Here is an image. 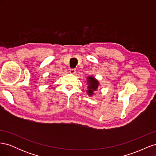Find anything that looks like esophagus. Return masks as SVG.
Returning a JSON list of instances; mask_svg holds the SVG:
<instances>
[{
    "mask_svg": "<svg viewBox=\"0 0 156 156\" xmlns=\"http://www.w3.org/2000/svg\"><path fill=\"white\" fill-rule=\"evenodd\" d=\"M69 73H72V74H75V73H76V70H75V69H69Z\"/></svg>",
    "mask_w": 156,
    "mask_h": 156,
    "instance_id": "esophagus-1",
    "label": "esophagus"
}]
</instances>
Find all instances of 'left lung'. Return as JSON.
I'll list each match as a JSON object with an SVG mask.
<instances>
[{"instance_id": "8db88e82", "label": "left lung", "mask_w": 156, "mask_h": 156, "mask_svg": "<svg viewBox=\"0 0 156 156\" xmlns=\"http://www.w3.org/2000/svg\"><path fill=\"white\" fill-rule=\"evenodd\" d=\"M87 80L88 89L87 90V93L90 97H92L95 94V92L98 90L99 87H100V83H99L98 80L92 76V75L88 76Z\"/></svg>"}]
</instances>
